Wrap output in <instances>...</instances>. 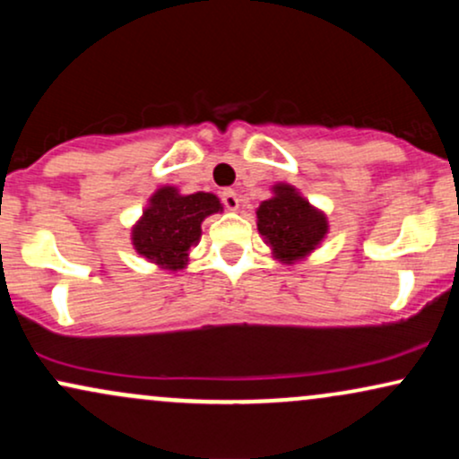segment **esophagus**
<instances>
[{"mask_svg":"<svg viewBox=\"0 0 459 459\" xmlns=\"http://www.w3.org/2000/svg\"><path fill=\"white\" fill-rule=\"evenodd\" d=\"M222 203H224L226 209H230V212H237V209H239L241 198H239V194L235 192V189H224V192H222Z\"/></svg>","mask_w":459,"mask_h":459,"instance_id":"obj_1","label":"esophagus"}]
</instances>
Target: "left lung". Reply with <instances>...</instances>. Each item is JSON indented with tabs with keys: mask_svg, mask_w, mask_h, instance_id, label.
Segmentation results:
<instances>
[{
	"mask_svg": "<svg viewBox=\"0 0 459 459\" xmlns=\"http://www.w3.org/2000/svg\"><path fill=\"white\" fill-rule=\"evenodd\" d=\"M256 229L282 263L307 259L328 235V218L289 183H276L256 209Z\"/></svg>",
	"mask_w": 459,
	"mask_h": 459,
	"instance_id": "1",
	"label": "left lung"
}]
</instances>
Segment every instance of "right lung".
Instances as JSON below:
<instances>
[{"label": "right lung", "instance_id": "right-lung-1", "mask_svg": "<svg viewBox=\"0 0 459 459\" xmlns=\"http://www.w3.org/2000/svg\"><path fill=\"white\" fill-rule=\"evenodd\" d=\"M222 209L215 194L196 192L186 196L177 187L163 186L149 198L131 229V244L140 256L161 270H183L189 261V247L196 246L203 235L200 224Z\"/></svg>", "mask_w": 459, "mask_h": 459}]
</instances>
